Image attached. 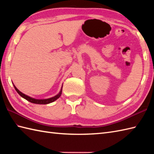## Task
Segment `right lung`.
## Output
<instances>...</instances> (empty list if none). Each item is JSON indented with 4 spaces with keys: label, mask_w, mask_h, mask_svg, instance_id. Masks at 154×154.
I'll return each instance as SVG.
<instances>
[{
    "label": "right lung",
    "mask_w": 154,
    "mask_h": 154,
    "mask_svg": "<svg viewBox=\"0 0 154 154\" xmlns=\"http://www.w3.org/2000/svg\"><path fill=\"white\" fill-rule=\"evenodd\" d=\"M13 85H14V87L15 90L16 91V92H17L20 95L22 98H24L26 100H27L29 102H30L32 103H34V104H47L49 103H53L54 101L56 100L58 98H60V97L61 96V93H62V88H63V86L61 87V89L60 91V93H59L53 97H51V98H49V99H34V98H32L29 97L26 94H25L24 93H22V92H20L17 88L16 87V86L14 85V84H13Z\"/></svg>",
    "instance_id": "obj_1"
}]
</instances>
